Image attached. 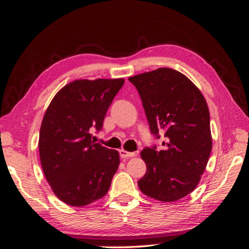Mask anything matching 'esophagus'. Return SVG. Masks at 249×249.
<instances>
[{"label": "esophagus", "mask_w": 249, "mask_h": 249, "mask_svg": "<svg viewBox=\"0 0 249 249\" xmlns=\"http://www.w3.org/2000/svg\"><path fill=\"white\" fill-rule=\"evenodd\" d=\"M119 154H120L121 159H129V158H134V156L137 155V153L127 152V151H124V149H120V151H119Z\"/></svg>", "instance_id": "1"}]
</instances>
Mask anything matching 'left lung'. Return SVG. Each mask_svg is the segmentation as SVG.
I'll use <instances>...</instances> for the list:
<instances>
[{"label":"left lung","mask_w":249,"mask_h":249,"mask_svg":"<svg viewBox=\"0 0 249 249\" xmlns=\"http://www.w3.org/2000/svg\"><path fill=\"white\" fill-rule=\"evenodd\" d=\"M129 81L137 88L151 132L165 137L162 149L142 151L147 170L138 187L152 198L176 202L196 188L209 161L212 136L207 103L185 74L170 68Z\"/></svg>","instance_id":"left-lung-1"}]
</instances>
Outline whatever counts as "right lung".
I'll use <instances>...</instances> for the list:
<instances>
[{
    "mask_svg": "<svg viewBox=\"0 0 249 249\" xmlns=\"http://www.w3.org/2000/svg\"><path fill=\"white\" fill-rule=\"evenodd\" d=\"M124 79L74 80L57 91L39 131L43 172L53 193L71 206L103 197L120 164L119 153L91 142Z\"/></svg>",
    "mask_w": 249,
    "mask_h": 249,
    "instance_id": "1",
    "label": "right lung"
}]
</instances>
